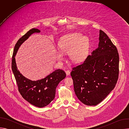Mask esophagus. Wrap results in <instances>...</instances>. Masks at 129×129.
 Masks as SVG:
<instances>
[{
	"instance_id": "esophagus-1",
	"label": "esophagus",
	"mask_w": 129,
	"mask_h": 129,
	"mask_svg": "<svg viewBox=\"0 0 129 129\" xmlns=\"http://www.w3.org/2000/svg\"><path fill=\"white\" fill-rule=\"evenodd\" d=\"M65 72H66V75H67V76L69 75H70V71L69 70H66V71H65Z\"/></svg>"
}]
</instances>
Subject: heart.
<instances>
[{"mask_svg":"<svg viewBox=\"0 0 129 129\" xmlns=\"http://www.w3.org/2000/svg\"><path fill=\"white\" fill-rule=\"evenodd\" d=\"M89 39L86 36H82L80 33H73L66 35L60 39L58 42L59 49L63 53H68L70 60L75 63L83 61L86 58L89 48ZM58 52L57 59L62 61V53Z\"/></svg>","mask_w":129,"mask_h":129,"instance_id":"heart-1","label":"heart"}]
</instances>
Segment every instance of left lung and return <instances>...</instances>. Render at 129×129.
<instances>
[{
	"label": "left lung",
	"instance_id": "1",
	"mask_svg": "<svg viewBox=\"0 0 129 129\" xmlns=\"http://www.w3.org/2000/svg\"><path fill=\"white\" fill-rule=\"evenodd\" d=\"M98 47L72 68L71 76L78 99L88 106L103 101L115 87L119 74V55L107 34L100 30Z\"/></svg>",
	"mask_w": 129,
	"mask_h": 129
}]
</instances>
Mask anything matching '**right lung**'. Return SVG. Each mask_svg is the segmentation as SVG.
Returning a JSON list of instances; mask_svg holds the SVG:
<instances>
[{
    "label": "right lung",
    "mask_w": 129,
    "mask_h": 129,
    "mask_svg": "<svg viewBox=\"0 0 129 129\" xmlns=\"http://www.w3.org/2000/svg\"><path fill=\"white\" fill-rule=\"evenodd\" d=\"M37 28H32L27 31L16 43L12 60V69L16 79L18 90L24 99L31 105L39 108L46 106L54 99L56 89L59 83L66 77L62 69H57L46 78L38 81H31L24 77L18 70L15 56L21 45L35 33H40Z\"/></svg>",
    "instance_id": "obj_1"
}]
</instances>
